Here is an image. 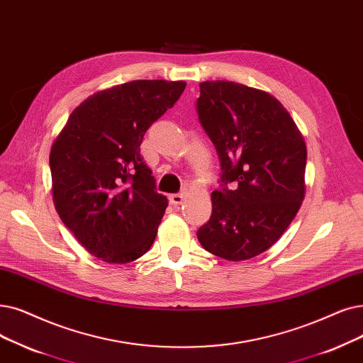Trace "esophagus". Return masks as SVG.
Instances as JSON below:
<instances>
[{"mask_svg":"<svg viewBox=\"0 0 363 363\" xmlns=\"http://www.w3.org/2000/svg\"><path fill=\"white\" fill-rule=\"evenodd\" d=\"M185 194H186L185 191H181L178 194H172V196H169V200L173 206H179V204H182V201L185 200Z\"/></svg>","mask_w":363,"mask_h":363,"instance_id":"esophagus-1","label":"esophagus"}]
</instances>
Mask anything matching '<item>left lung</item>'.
Here are the masks:
<instances>
[{"mask_svg": "<svg viewBox=\"0 0 363 363\" xmlns=\"http://www.w3.org/2000/svg\"><path fill=\"white\" fill-rule=\"evenodd\" d=\"M196 109L220 163L199 242L228 261L254 258L279 240L304 200V138L272 94L234 82L200 83Z\"/></svg>", "mask_w": 363, "mask_h": 363, "instance_id": "8db88e82", "label": "left lung"}]
</instances>
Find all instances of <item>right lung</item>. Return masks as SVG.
<instances>
[{
	"label": "right lung",
	"mask_w": 363,
	"mask_h": 363,
	"mask_svg": "<svg viewBox=\"0 0 363 363\" xmlns=\"http://www.w3.org/2000/svg\"><path fill=\"white\" fill-rule=\"evenodd\" d=\"M184 82L136 80L78 105L53 143V200L91 255L109 264L143 257L167 208L140 155L150 125L175 105Z\"/></svg>",
	"instance_id": "right-lung-1"
}]
</instances>
